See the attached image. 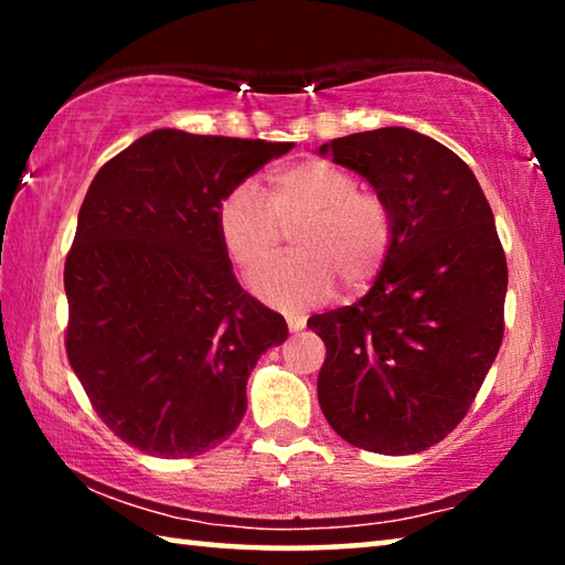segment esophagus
Wrapping results in <instances>:
<instances>
[{
    "label": "esophagus",
    "instance_id": "34e87169",
    "mask_svg": "<svg viewBox=\"0 0 565 565\" xmlns=\"http://www.w3.org/2000/svg\"><path fill=\"white\" fill-rule=\"evenodd\" d=\"M286 323H289V331L296 333L306 327V317H301V313H289V317H286Z\"/></svg>",
    "mask_w": 565,
    "mask_h": 565
}]
</instances>
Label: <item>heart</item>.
<instances>
[{
	"mask_svg": "<svg viewBox=\"0 0 565 565\" xmlns=\"http://www.w3.org/2000/svg\"><path fill=\"white\" fill-rule=\"evenodd\" d=\"M291 233L294 254L252 274L248 289L276 309L329 299L339 279L366 289L394 246L396 218L388 199L361 189L353 171L309 159L269 179L266 199L252 184L236 186L218 209V238L242 271L269 262Z\"/></svg>",
	"mask_w": 565,
	"mask_h": 565,
	"instance_id": "obj_1",
	"label": "heart"
}]
</instances>
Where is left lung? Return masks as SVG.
I'll use <instances>...</instances> for the list:
<instances>
[{"instance_id": "left-lung-1", "label": "left lung", "mask_w": 565, "mask_h": 565, "mask_svg": "<svg viewBox=\"0 0 565 565\" xmlns=\"http://www.w3.org/2000/svg\"><path fill=\"white\" fill-rule=\"evenodd\" d=\"M319 154L388 199L394 246L366 296L317 313L319 404L343 441L406 456L454 431L503 339L509 269L473 171L426 134L384 127Z\"/></svg>"}]
</instances>
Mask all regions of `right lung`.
<instances>
[{
    "mask_svg": "<svg viewBox=\"0 0 565 565\" xmlns=\"http://www.w3.org/2000/svg\"><path fill=\"white\" fill-rule=\"evenodd\" d=\"M291 147L157 129L94 177L64 264V347L124 444L189 458L242 424L246 381L289 329L238 286L218 209Z\"/></svg>",
    "mask_w": 565,
    "mask_h": 565,
    "instance_id": "obj_1",
    "label": "right lung"
}]
</instances>
